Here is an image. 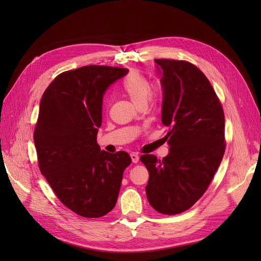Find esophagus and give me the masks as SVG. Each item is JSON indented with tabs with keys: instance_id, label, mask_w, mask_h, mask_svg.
I'll use <instances>...</instances> for the list:
<instances>
[{
	"instance_id": "34e87169",
	"label": "esophagus",
	"mask_w": 261,
	"mask_h": 261,
	"mask_svg": "<svg viewBox=\"0 0 261 261\" xmlns=\"http://www.w3.org/2000/svg\"><path fill=\"white\" fill-rule=\"evenodd\" d=\"M130 158H132L133 163H137L139 161V155L137 153H135V152L130 153Z\"/></svg>"
}]
</instances>
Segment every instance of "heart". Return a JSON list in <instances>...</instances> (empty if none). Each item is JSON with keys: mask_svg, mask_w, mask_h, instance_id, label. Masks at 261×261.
Masks as SVG:
<instances>
[{"mask_svg": "<svg viewBox=\"0 0 261 261\" xmlns=\"http://www.w3.org/2000/svg\"><path fill=\"white\" fill-rule=\"evenodd\" d=\"M122 90L137 107H145L147 101L155 105L163 97V86L161 84H150V80L139 72H133L124 78Z\"/></svg>", "mask_w": 261, "mask_h": 261, "instance_id": "1", "label": "heart"}]
</instances>
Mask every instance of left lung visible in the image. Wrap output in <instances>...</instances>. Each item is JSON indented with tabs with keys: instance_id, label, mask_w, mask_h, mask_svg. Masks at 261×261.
Here are the masks:
<instances>
[{
	"instance_id": "1",
	"label": "left lung",
	"mask_w": 261,
	"mask_h": 261,
	"mask_svg": "<svg viewBox=\"0 0 261 261\" xmlns=\"http://www.w3.org/2000/svg\"><path fill=\"white\" fill-rule=\"evenodd\" d=\"M162 68V123L170 152L162 160L143 154L149 172L151 207L173 216L193 207L206 193L225 151L224 112L208 78L187 61L156 59Z\"/></svg>"
}]
</instances>
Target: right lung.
I'll return each instance as SVG.
<instances>
[{
    "mask_svg": "<svg viewBox=\"0 0 261 261\" xmlns=\"http://www.w3.org/2000/svg\"><path fill=\"white\" fill-rule=\"evenodd\" d=\"M127 68L88 65L63 72L40 101L34 140L38 165L60 201L84 218H100L117 200L127 152L101 151L97 144L102 99Z\"/></svg>",
    "mask_w": 261,
    "mask_h": 261,
    "instance_id": "add662e5",
    "label": "right lung"
}]
</instances>
